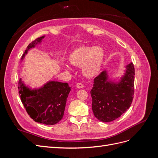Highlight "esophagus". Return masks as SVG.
<instances>
[{"label":"esophagus","mask_w":158,"mask_h":158,"mask_svg":"<svg viewBox=\"0 0 158 158\" xmlns=\"http://www.w3.org/2000/svg\"><path fill=\"white\" fill-rule=\"evenodd\" d=\"M76 87L78 88H82L84 87V85L81 83H77L76 84Z\"/></svg>","instance_id":"obj_1"}]
</instances>
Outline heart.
<instances>
[{"label":"heart","instance_id":"obj_1","mask_svg":"<svg viewBox=\"0 0 158 158\" xmlns=\"http://www.w3.org/2000/svg\"><path fill=\"white\" fill-rule=\"evenodd\" d=\"M105 58V51L101 47L82 46L76 49L69 55L70 63L74 66L82 65L83 74L88 78H93L101 71ZM70 71V66H65Z\"/></svg>","mask_w":158,"mask_h":158}]
</instances>
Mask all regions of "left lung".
<instances>
[{
    "label": "left lung",
    "mask_w": 158,
    "mask_h": 158,
    "mask_svg": "<svg viewBox=\"0 0 158 158\" xmlns=\"http://www.w3.org/2000/svg\"><path fill=\"white\" fill-rule=\"evenodd\" d=\"M126 68V73L118 83L107 81L106 71L94 78L90 94L92 111L98 120L111 122L130 107L134 98L135 71L132 63Z\"/></svg>",
    "instance_id": "left-lung-1"
}]
</instances>
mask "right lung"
I'll return each instance as SVG.
<instances>
[{
  "instance_id": "add662e5",
  "label": "right lung",
  "mask_w": 158,
  "mask_h": 158,
  "mask_svg": "<svg viewBox=\"0 0 158 158\" xmlns=\"http://www.w3.org/2000/svg\"><path fill=\"white\" fill-rule=\"evenodd\" d=\"M44 37H38L28 45L22 59L24 58L27 51L40 43ZM18 88L22 103L33 121L53 125L63 118L66 99L71 89L67 83L51 81L41 88L31 90L25 86L20 78Z\"/></svg>"
}]
</instances>
